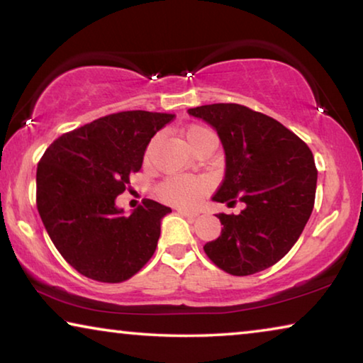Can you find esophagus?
<instances>
[{
    "instance_id": "1",
    "label": "esophagus",
    "mask_w": 363,
    "mask_h": 363,
    "mask_svg": "<svg viewBox=\"0 0 363 363\" xmlns=\"http://www.w3.org/2000/svg\"><path fill=\"white\" fill-rule=\"evenodd\" d=\"M177 213H179L181 216H186V218H196V214H199V213H195V211L182 210V208H179V210H177Z\"/></svg>"
}]
</instances>
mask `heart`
I'll list each match as a JSON object with an SVG mask.
<instances>
[{"label":"heart","instance_id":"obj_1","mask_svg":"<svg viewBox=\"0 0 363 363\" xmlns=\"http://www.w3.org/2000/svg\"><path fill=\"white\" fill-rule=\"evenodd\" d=\"M184 139H186V143L195 153L199 152L205 144L214 143L213 134L203 126L187 128V130L184 131ZM153 143H155V140H152L149 147H147L145 158L150 157ZM157 194L160 199L167 201V203L184 206V208H192L195 205H199L200 200L203 199L205 186L203 182L196 179H187V177H169V179L160 184L157 189Z\"/></svg>","mask_w":363,"mask_h":363}]
</instances>
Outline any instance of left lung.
Segmentation results:
<instances>
[{"label": "left lung", "mask_w": 363, "mask_h": 363, "mask_svg": "<svg viewBox=\"0 0 363 363\" xmlns=\"http://www.w3.org/2000/svg\"><path fill=\"white\" fill-rule=\"evenodd\" d=\"M218 133L225 174L213 201L240 214L219 213L223 230L203 250L219 269L251 275L279 262L304 230L315 200L314 155L296 134L270 116L240 104L187 110Z\"/></svg>", "instance_id": "left-lung-1"}]
</instances>
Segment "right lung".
I'll return each mask as SVG.
<instances>
[{"label":"right lung","mask_w":363,"mask_h":363,"mask_svg":"<svg viewBox=\"0 0 363 363\" xmlns=\"http://www.w3.org/2000/svg\"><path fill=\"white\" fill-rule=\"evenodd\" d=\"M173 113L131 110L102 116L48 147L36 169V206L64 259L107 284L133 277L155 253L171 208L144 200L130 216L115 205L147 145Z\"/></svg>","instance_id":"1"}]
</instances>
